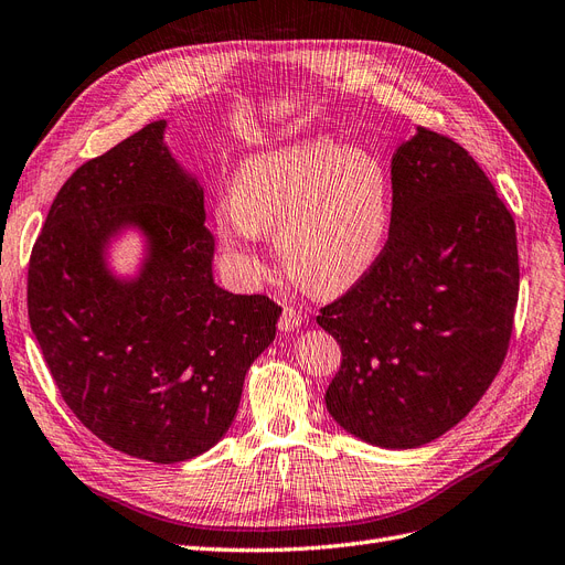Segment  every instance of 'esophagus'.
<instances>
[{"instance_id":"34e87169","label":"esophagus","mask_w":565,"mask_h":565,"mask_svg":"<svg viewBox=\"0 0 565 565\" xmlns=\"http://www.w3.org/2000/svg\"><path fill=\"white\" fill-rule=\"evenodd\" d=\"M278 327L282 329V332H295V329L301 327V316L295 308H285L280 320H278Z\"/></svg>"}]
</instances>
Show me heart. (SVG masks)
<instances>
[{"label": "heart", "mask_w": 565, "mask_h": 565, "mask_svg": "<svg viewBox=\"0 0 565 565\" xmlns=\"http://www.w3.org/2000/svg\"><path fill=\"white\" fill-rule=\"evenodd\" d=\"M393 178L366 149L301 138L249 153L215 210L224 255L247 280L264 276L257 249L274 231L287 274L318 297L341 295L372 270L391 238Z\"/></svg>", "instance_id": "1"}]
</instances>
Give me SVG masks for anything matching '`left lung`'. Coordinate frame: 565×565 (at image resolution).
Segmentation results:
<instances>
[{
    "label": "left lung",
    "mask_w": 565,
    "mask_h": 565,
    "mask_svg": "<svg viewBox=\"0 0 565 565\" xmlns=\"http://www.w3.org/2000/svg\"><path fill=\"white\" fill-rule=\"evenodd\" d=\"M393 228L379 264L318 316L341 345L324 393L345 433L418 449L489 391L512 337V212L458 142L416 128L393 153Z\"/></svg>",
    "instance_id": "left-lung-1"
}]
</instances>
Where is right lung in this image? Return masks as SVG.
<instances>
[{"label": "right lung", "mask_w": 565, "mask_h": 565, "mask_svg": "<svg viewBox=\"0 0 565 565\" xmlns=\"http://www.w3.org/2000/svg\"><path fill=\"white\" fill-rule=\"evenodd\" d=\"M166 126L153 121L72 172L28 268L32 334L72 414L111 449L161 465L226 435L282 313L212 278L203 186L172 159ZM126 227L146 236L132 279L106 264Z\"/></svg>", "instance_id": "right-lung-1"}]
</instances>
